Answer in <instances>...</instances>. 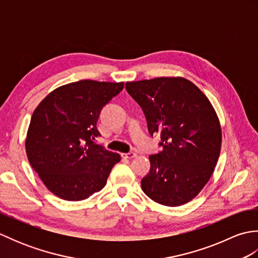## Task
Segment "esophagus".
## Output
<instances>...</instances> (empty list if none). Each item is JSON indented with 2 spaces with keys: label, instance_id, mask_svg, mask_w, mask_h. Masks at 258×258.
I'll return each instance as SVG.
<instances>
[{
  "label": "esophagus",
  "instance_id": "1",
  "mask_svg": "<svg viewBox=\"0 0 258 258\" xmlns=\"http://www.w3.org/2000/svg\"><path fill=\"white\" fill-rule=\"evenodd\" d=\"M122 157H124V158H128V160H132V158L136 157V154H135V153H133V152H131V153H123V154H122Z\"/></svg>",
  "mask_w": 258,
  "mask_h": 258
}]
</instances>
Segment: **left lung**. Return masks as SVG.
I'll list each match as a JSON object with an SVG mask.
<instances>
[{"mask_svg": "<svg viewBox=\"0 0 258 258\" xmlns=\"http://www.w3.org/2000/svg\"><path fill=\"white\" fill-rule=\"evenodd\" d=\"M139 103L149 132L160 133L163 150L150 155L142 189L158 204L180 206L200 194L218 161L222 127L207 96L180 76L126 82Z\"/></svg>", "mask_w": 258, "mask_h": 258, "instance_id": "left-lung-1", "label": "left lung"}]
</instances>
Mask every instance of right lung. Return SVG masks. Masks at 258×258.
<instances>
[{
  "instance_id": "right-lung-1",
  "label": "right lung",
  "mask_w": 258,
  "mask_h": 258,
  "mask_svg": "<svg viewBox=\"0 0 258 258\" xmlns=\"http://www.w3.org/2000/svg\"><path fill=\"white\" fill-rule=\"evenodd\" d=\"M124 82L82 80L57 87L33 112L25 151L31 166L54 195L82 201L100 191L118 153L94 143L102 107L123 90Z\"/></svg>"
}]
</instances>
